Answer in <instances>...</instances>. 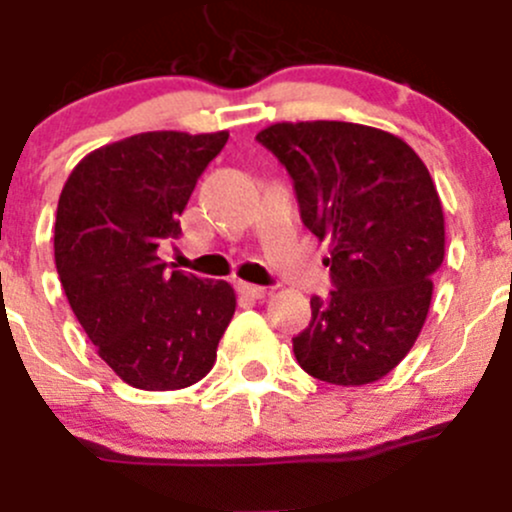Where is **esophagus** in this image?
I'll return each instance as SVG.
<instances>
[{"instance_id":"34e87169","label":"esophagus","mask_w":512,"mask_h":512,"mask_svg":"<svg viewBox=\"0 0 512 512\" xmlns=\"http://www.w3.org/2000/svg\"><path fill=\"white\" fill-rule=\"evenodd\" d=\"M237 290L242 293V296L252 298V301H260V298L267 296V288H262V285H252V283H237Z\"/></svg>"}]
</instances>
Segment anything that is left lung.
Returning <instances> with one entry per match:
<instances>
[{"label":"left lung","instance_id":"1","mask_svg":"<svg viewBox=\"0 0 512 512\" xmlns=\"http://www.w3.org/2000/svg\"><path fill=\"white\" fill-rule=\"evenodd\" d=\"M293 178L308 229L329 242L331 290L293 336L298 365L367 385L411 352L444 262V211L423 160L390 132L352 122H278L257 135Z\"/></svg>","mask_w":512,"mask_h":512}]
</instances>
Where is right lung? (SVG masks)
Instances as JSON below:
<instances>
[{
	"label": "right lung",
	"instance_id": "add662e5",
	"mask_svg": "<svg viewBox=\"0 0 512 512\" xmlns=\"http://www.w3.org/2000/svg\"><path fill=\"white\" fill-rule=\"evenodd\" d=\"M229 132H142L86 155L55 214V267L99 357L140 390L199 382L237 308L224 280L165 270L158 247L178 239L206 165Z\"/></svg>",
	"mask_w": 512,
	"mask_h": 512
}]
</instances>
